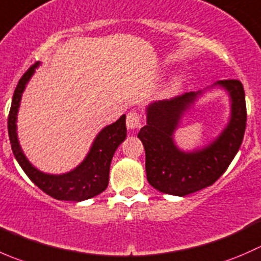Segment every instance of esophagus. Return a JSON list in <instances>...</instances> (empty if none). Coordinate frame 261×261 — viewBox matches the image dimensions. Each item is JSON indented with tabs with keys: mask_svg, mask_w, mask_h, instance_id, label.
Masks as SVG:
<instances>
[{
	"mask_svg": "<svg viewBox=\"0 0 261 261\" xmlns=\"http://www.w3.org/2000/svg\"><path fill=\"white\" fill-rule=\"evenodd\" d=\"M126 126L130 130L141 127V116L138 111H130L126 116Z\"/></svg>",
	"mask_w": 261,
	"mask_h": 261,
	"instance_id": "34e87169",
	"label": "esophagus"
}]
</instances>
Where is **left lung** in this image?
Listing matches in <instances>:
<instances>
[{
  "label": "left lung",
  "mask_w": 261,
  "mask_h": 261,
  "mask_svg": "<svg viewBox=\"0 0 261 261\" xmlns=\"http://www.w3.org/2000/svg\"><path fill=\"white\" fill-rule=\"evenodd\" d=\"M213 86L222 87L230 94L231 117L220 136L203 149L181 151L173 139L184 111L201 91L154 102L146 109V125L138 138L145 147L147 181L163 193L183 197L212 186L240 149L247 117L243 83L225 80Z\"/></svg>",
  "instance_id": "left-lung-1"
}]
</instances>
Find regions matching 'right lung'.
Here are the masks:
<instances>
[{"label":"right lung","instance_id":"right-lung-1","mask_svg":"<svg viewBox=\"0 0 261 261\" xmlns=\"http://www.w3.org/2000/svg\"><path fill=\"white\" fill-rule=\"evenodd\" d=\"M39 63L31 65L18 81L9 114V138L15 158L34 184L50 197L60 201L81 202L102 193L109 186L110 165L116 149L126 139V116L122 115L112 125L102 128L92 144L86 159L72 172L65 174H45L31 165L17 140L16 116L21 96Z\"/></svg>","mask_w":261,"mask_h":261}]
</instances>
